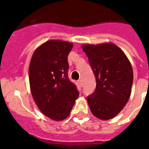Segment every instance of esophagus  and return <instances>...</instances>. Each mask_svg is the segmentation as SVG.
Listing matches in <instances>:
<instances>
[{
    "instance_id": "1",
    "label": "esophagus",
    "mask_w": 149,
    "mask_h": 149,
    "mask_svg": "<svg viewBox=\"0 0 149 149\" xmlns=\"http://www.w3.org/2000/svg\"><path fill=\"white\" fill-rule=\"evenodd\" d=\"M79 82V85H80V86H81V87H82V86H83V82H82V79H79L78 81Z\"/></svg>"
}]
</instances>
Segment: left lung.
I'll return each mask as SVG.
<instances>
[{"instance_id":"8db88e82","label":"left lung","mask_w":149,"mask_h":149,"mask_svg":"<svg viewBox=\"0 0 149 149\" xmlns=\"http://www.w3.org/2000/svg\"><path fill=\"white\" fill-rule=\"evenodd\" d=\"M82 48L97 82L94 92L87 97L91 111L99 119L113 118L122 110L131 94V64L124 52L112 42L85 44Z\"/></svg>"}]
</instances>
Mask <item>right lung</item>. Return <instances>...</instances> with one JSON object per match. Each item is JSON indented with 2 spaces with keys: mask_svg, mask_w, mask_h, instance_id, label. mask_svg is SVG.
I'll return each instance as SVG.
<instances>
[{
  "mask_svg": "<svg viewBox=\"0 0 149 149\" xmlns=\"http://www.w3.org/2000/svg\"><path fill=\"white\" fill-rule=\"evenodd\" d=\"M73 44L51 40L34 51L30 62L29 82L39 109L54 121L69 116L79 97L76 86L67 76V56Z\"/></svg>",
  "mask_w": 149,
  "mask_h": 149,
  "instance_id": "right-lung-1",
  "label": "right lung"
}]
</instances>
